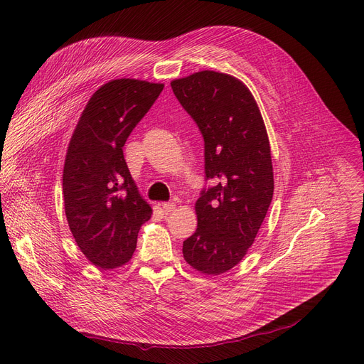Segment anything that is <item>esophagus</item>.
<instances>
[{
	"label": "esophagus",
	"instance_id": "1",
	"mask_svg": "<svg viewBox=\"0 0 364 364\" xmlns=\"http://www.w3.org/2000/svg\"><path fill=\"white\" fill-rule=\"evenodd\" d=\"M161 205H163V210H164L166 213H171V212L176 210V203H173V201H166V203H163Z\"/></svg>",
	"mask_w": 364,
	"mask_h": 364
}]
</instances>
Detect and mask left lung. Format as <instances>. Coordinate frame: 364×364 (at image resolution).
Listing matches in <instances>:
<instances>
[{"instance_id": "left-lung-1", "label": "left lung", "mask_w": 364, "mask_h": 364, "mask_svg": "<svg viewBox=\"0 0 364 364\" xmlns=\"http://www.w3.org/2000/svg\"><path fill=\"white\" fill-rule=\"evenodd\" d=\"M171 89L204 139L205 180L196 201L197 229L183 242L186 262L205 275L237 265L274 196L271 146L261 112L239 79L203 70Z\"/></svg>"}]
</instances>
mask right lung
Here are the masks:
<instances>
[{
	"label": "right lung",
	"mask_w": 364,
	"mask_h": 364,
	"mask_svg": "<svg viewBox=\"0 0 364 364\" xmlns=\"http://www.w3.org/2000/svg\"><path fill=\"white\" fill-rule=\"evenodd\" d=\"M163 87L136 79L105 83L89 99L72 135L63 170L65 212L77 246L100 269L129 261L141 225L152 215L122 148Z\"/></svg>",
	"instance_id": "1"
}]
</instances>
